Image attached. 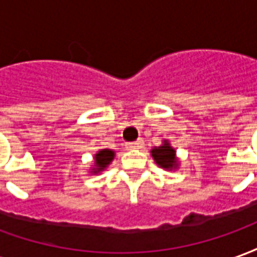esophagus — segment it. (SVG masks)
<instances>
[{"label": "esophagus", "instance_id": "34e87169", "mask_svg": "<svg viewBox=\"0 0 257 257\" xmlns=\"http://www.w3.org/2000/svg\"><path fill=\"white\" fill-rule=\"evenodd\" d=\"M143 146V140L139 139V140H136V142H132V143H128L126 145V149L128 150H135V149H140Z\"/></svg>", "mask_w": 257, "mask_h": 257}]
</instances>
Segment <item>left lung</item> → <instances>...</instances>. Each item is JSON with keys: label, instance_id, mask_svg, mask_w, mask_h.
Wrapping results in <instances>:
<instances>
[{"label": "left lung", "instance_id": "1", "mask_svg": "<svg viewBox=\"0 0 257 257\" xmlns=\"http://www.w3.org/2000/svg\"><path fill=\"white\" fill-rule=\"evenodd\" d=\"M151 156L154 157L156 162L162 168H176V157H175V150L171 146L168 145V142H164V146L156 147L151 151Z\"/></svg>", "mask_w": 257, "mask_h": 257}]
</instances>
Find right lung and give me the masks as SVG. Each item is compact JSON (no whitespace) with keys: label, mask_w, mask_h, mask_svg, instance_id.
<instances>
[{"label":"right lung","mask_w":257,"mask_h":257,"mask_svg":"<svg viewBox=\"0 0 257 257\" xmlns=\"http://www.w3.org/2000/svg\"><path fill=\"white\" fill-rule=\"evenodd\" d=\"M114 158V153L111 150H101L99 151L97 154H96L95 162L96 165H97V169H95L93 172L96 171H101V169H104V168L111 162V160Z\"/></svg>","instance_id":"1"}]
</instances>
